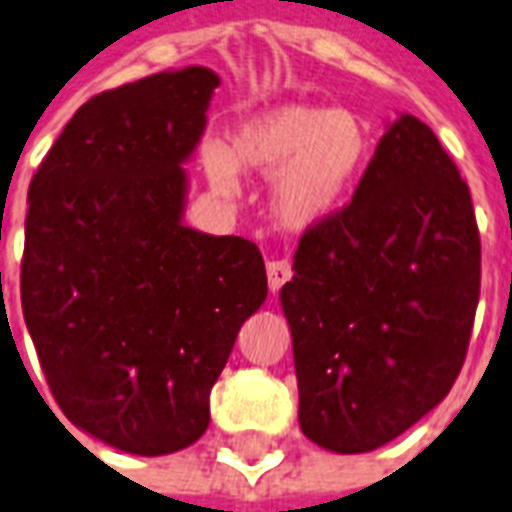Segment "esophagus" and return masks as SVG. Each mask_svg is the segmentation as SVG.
Listing matches in <instances>:
<instances>
[{
	"mask_svg": "<svg viewBox=\"0 0 512 512\" xmlns=\"http://www.w3.org/2000/svg\"><path fill=\"white\" fill-rule=\"evenodd\" d=\"M265 273H268V284H271V290H279L284 282H290L292 265L287 263V260H268Z\"/></svg>",
	"mask_w": 512,
	"mask_h": 512,
	"instance_id": "obj_1",
	"label": "esophagus"
}]
</instances>
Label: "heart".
<instances>
[{"instance_id":"heart-1","label":"heart","mask_w":512,"mask_h":512,"mask_svg":"<svg viewBox=\"0 0 512 512\" xmlns=\"http://www.w3.org/2000/svg\"><path fill=\"white\" fill-rule=\"evenodd\" d=\"M368 123L343 107L284 104L244 120L225 150L209 147L206 177L220 193L236 187V170L273 174V212L287 225H311L338 206L368 158Z\"/></svg>"}]
</instances>
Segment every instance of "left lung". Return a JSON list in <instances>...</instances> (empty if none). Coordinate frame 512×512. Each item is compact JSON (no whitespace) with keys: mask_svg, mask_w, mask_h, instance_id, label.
Instances as JSON below:
<instances>
[{"mask_svg":"<svg viewBox=\"0 0 512 512\" xmlns=\"http://www.w3.org/2000/svg\"><path fill=\"white\" fill-rule=\"evenodd\" d=\"M282 287L300 429L317 446H384L451 392L481 295L470 187L432 128L389 126L351 201L308 225Z\"/></svg>","mask_w":512,"mask_h":512,"instance_id":"obj_1","label":"left lung"}]
</instances>
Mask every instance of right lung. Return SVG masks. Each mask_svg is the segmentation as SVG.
I'll return each instance as SVG.
<instances>
[{
  "instance_id": "1",
  "label": "right lung",
  "mask_w": 512,
  "mask_h": 512,
  "mask_svg": "<svg viewBox=\"0 0 512 512\" xmlns=\"http://www.w3.org/2000/svg\"><path fill=\"white\" fill-rule=\"evenodd\" d=\"M217 74L161 72L74 112L29 185L21 306L58 408L109 446L179 451L263 306L260 249L182 225Z\"/></svg>"
}]
</instances>
